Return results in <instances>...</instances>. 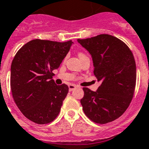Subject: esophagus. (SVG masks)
Returning <instances> with one entry per match:
<instances>
[{
    "mask_svg": "<svg viewBox=\"0 0 149 149\" xmlns=\"http://www.w3.org/2000/svg\"><path fill=\"white\" fill-rule=\"evenodd\" d=\"M77 87V86L74 84H69L68 85V90H69V91H72V90H74V89Z\"/></svg>",
    "mask_w": 149,
    "mask_h": 149,
    "instance_id": "1",
    "label": "esophagus"
}]
</instances>
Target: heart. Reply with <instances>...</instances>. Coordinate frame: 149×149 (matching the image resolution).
<instances>
[{
	"label": "heart",
	"mask_w": 149,
	"mask_h": 149,
	"mask_svg": "<svg viewBox=\"0 0 149 149\" xmlns=\"http://www.w3.org/2000/svg\"><path fill=\"white\" fill-rule=\"evenodd\" d=\"M78 56H79V58H80V57L85 56V55H84V54L83 53H78Z\"/></svg>",
	"instance_id": "heart-1"
}]
</instances>
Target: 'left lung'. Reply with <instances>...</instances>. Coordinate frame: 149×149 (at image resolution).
Returning <instances> with one entry per match:
<instances>
[{
  "label": "left lung",
  "mask_w": 149,
  "mask_h": 149,
  "mask_svg": "<svg viewBox=\"0 0 149 149\" xmlns=\"http://www.w3.org/2000/svg\"><path fill=\"white\" fill-rule=\"evenodd\" d=\"M77 42L92 56L94 75L100 82L96 92L83 88L84 112L97 124L116 120L127 109L134 94L136 68L133 53L122 40L106 34Z\"/></svg>",
  "instance_id": "1"
}]
</instances>
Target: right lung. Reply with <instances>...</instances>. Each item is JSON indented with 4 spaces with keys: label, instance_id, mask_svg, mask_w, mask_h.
I'll return each mask as SVG.
<instances>
[{
    "label": "right lung",
    "instance_id": "obj_1",
    "mask_svg": "<svg viewBox=\"0 0 149 149\" xmlns=\"http://www.w3.org/2000/svg\"><path fill=\"white\" fill-rule=\"evenodd\" d=\"M73 44L35 39L22 46L11 64L10 87L14 102L25 118L49 124L59 114L68 92L56 85L53 71L59 68Z\"/></svg>",
    "mask_w": 149,
    "mask_h": 149
}]
</instances>
